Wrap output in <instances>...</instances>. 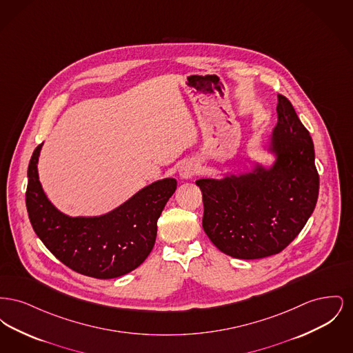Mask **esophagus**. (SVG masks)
I'll use <instances>...</instances> for the list:
<instances>
[{
  "instance_id": "obj_1",
  "label": "esophagus",
  "mask_w": 353,
  "mask_h": 353,
  "mask_svg": "<svg viewBox=\"0 0 353 353\" xmlns=\"http://www.w3.org/2000/svg\"><path fill=\"white\" fill-rule=\"evenodd\" d=\"M197 170H199V164L196 161H186L179 169V174H180L181 179L189 180V179L196 176Z\"/></svg>"
}]
</instances>
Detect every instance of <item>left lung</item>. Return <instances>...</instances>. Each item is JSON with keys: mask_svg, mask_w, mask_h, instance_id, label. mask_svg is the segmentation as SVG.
Here are the masks:
<instances>
[{"mask_svg": "<svg viewBox=\"0 0 353 353\" xmlns=\"http://www.w3.org/2000/svg\"><path fill=\"white\" fill-rule=\"evenodd\" d=\"M278 124L270 150L271 168L222 180L201 179L202 228L219 250L233 258L259 259L282 252L301 233L319 194V174L310 132L291 101L278 95Z\"/></svg>", "mask_w": 353, "mask_h": 353, "instance_id": "8db88e82", "label": "left lung"}]
</instances>
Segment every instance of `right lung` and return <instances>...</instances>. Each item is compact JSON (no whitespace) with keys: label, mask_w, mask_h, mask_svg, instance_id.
<instances>
[{"label":"right lung","mask_w":353,"mask_h":353,"mask_svg":"<svg viewBox=\"0 0 353 353\" xmlns=\"http://www.w3.org/2000/svg\"><path fill=\"white\" fill-rule=\"evenodd\" d=\"M42 144L28 168L26 209L35 234L63 265L87 276L111 279L139 268L153 249L157 219L177 181L164 179L148 185L101 217H68L48 200L39 183Z\"/></svg>","instance_id":"1"}]
</instances>
